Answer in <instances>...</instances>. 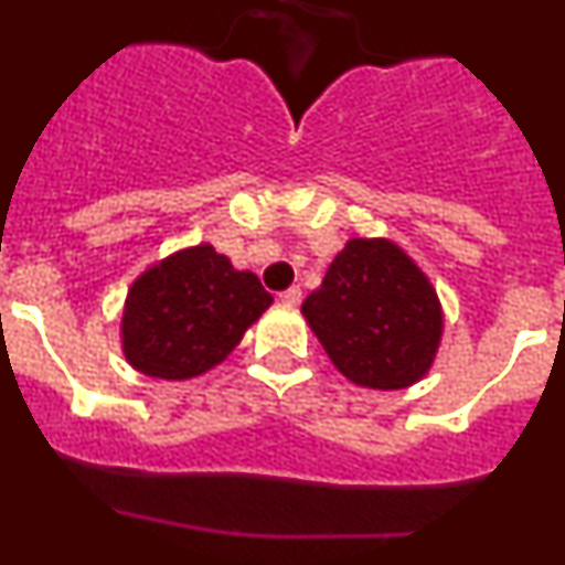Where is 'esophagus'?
<instances>
[{
  "instance_id": "1",
  "label": "esophagus",
  "mask_w": 565,
  "mask_h": 565,
  "mask_svg": "<svg viewBox=\"0 0 565 565\" xmlns=\"http://www.w3.org/2000/svg\"><path fill=\"white\" fill-rule=\"evenodd\" d=\"M281 300H284V303H289V306H298L300 300H303V289L289 287L287 292H281Z\"/></svg>"
}]
</instances>
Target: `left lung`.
Returning <instances> with one entry per match:
<instances>
[{
	"label": "left lung",
	"instance_id": "obj_1",
	"mask_svg": "<svg viewBox=\"0 0 565 565\" xmlns=\"http://www.w3.org/2000/svg\"><path fill=\"white\" fill-rule=\"evenodd\" d=\"M300 311L333 366L363 388L418 383L443 335L435 287L391 241L347 243Z\"/></svg>",
	"mask_w": 565,
	"mask_h": 565
}]
</instances>
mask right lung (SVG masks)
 <instances>
[{
  "mask_svg": "<svg viewBox=\"0 0 565 565\" xmlns=\"http://www.w3.org/2000/svg\"><path fill=\"white\" fill-rule=\"evenodd\" d=\"M273 303L259 278L213 246H193L141 273L122 311V352L136 372L191 380L218 366Z\"/></svg>",
  "mask_w": 565,
  "mask_h": 565,
  "instance_id": "1",
  "label": "right lung"
}]
</instances>
